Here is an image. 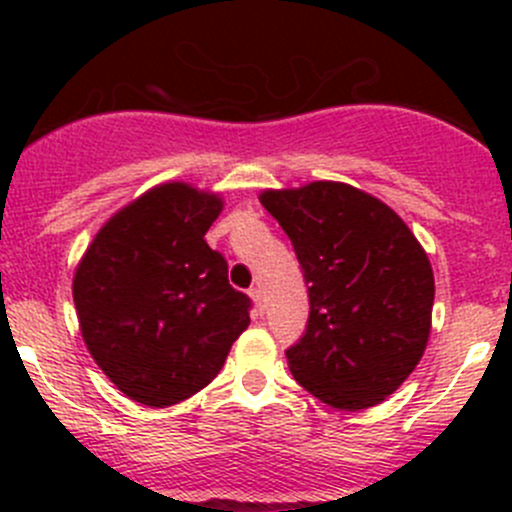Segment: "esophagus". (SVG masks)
I'll return each mask as SVG.
<instances>
[{
	"label": "esophagus",
	"instance_id": "obj_1",
	"mask_svg": "<svg viewBox=\"0 0 512 512\" xmlns=\"http://www.w3.org/2000/svg\"><path fill=\"white\" fill-rule=\"evenodd\" d=\"M250 299L255 302V312L262 314V309H265V297H262V289L260 287L250 289Z\"/></svg>",
	"mask_w": 512,
	"mask_h": 512
}]
</instances>
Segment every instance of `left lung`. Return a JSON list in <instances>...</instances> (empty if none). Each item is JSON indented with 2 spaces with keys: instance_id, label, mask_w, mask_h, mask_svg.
Returning a JSON list of instances; mask_svg holds the SVG:
<instances>
[{
  "instance_id": "8db88e82",
  "label": "left lung",
  "mask_w": 512,
  "mask_h": 512,
  "mask_svg": "<svg viewBox=\"0 0 512 512\" xmlns=\"http://www.w3.org/2000/svg\"><path fill=\"white\" fill-rule=\"evenodd\" d=\"M260 203L309 285L307 332L287 349L292 376L339 411L381 404L426 352L436 294L426 250L389 205L347 183L262 190Z\"/></svg>"
}]
</instances>
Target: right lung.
I'll return each instance as SVG.
<instances>
[{"mask_svg":"<svg viewBox=\"0 0 512 512\" xmlns=\"http://www.w3.org/2000/svg\"><path fill=\"white\" fill-rule=\"evenodd\" d=\"M220 213L218 193L160 183L113 213L76 265L86 349L138 404L165 409L198 394L250 324V297L205 242Z\"/></svg>","mask_w":512,"mask_h":512,"instance_id":"1","label":"right lung"}]
</instances>
